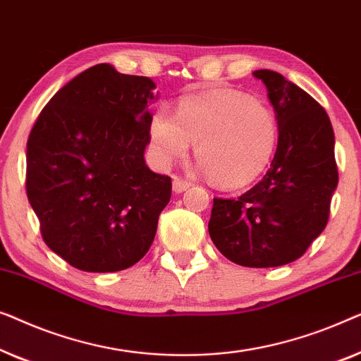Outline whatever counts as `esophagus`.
<instances>
[{"mask_svg":"<svg viewBox=\"0 0 361 361\" xmlns=\"http://www.w3.org/2000/svg\"><path fill=\"white\" fill-rule=\"evenodd\" d=\"M190 186H191L190 181H186V180H183V178H178V176H175V178H173V191H175V192L186 191Z\"/></svg>","mask_w":361,"mask_h":361,"instance_id":"esophagus-1","label":"esophagus"}]
</instances>
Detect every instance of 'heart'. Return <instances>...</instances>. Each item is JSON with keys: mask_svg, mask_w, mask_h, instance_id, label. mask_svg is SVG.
Here are the masks:
<instances>
[{"mask_svg": "<svg viewBox=\"0 0 361 361\" xmlns=\"http://www.w3.org/2000/svg\"><path fill=\"white\" fill-rule=\"evenodd\" d=\"M150 147L157 161L170 165L196 142V159L224 188L253 181L275 154L278 123L273 111L233 90L211 91L180 101L175 116L165 106L152 114Z\"/></svg>", "mask_w": 361, "mask_h": 361, "instance_id": "1", "label": "heart"}]
</instances>
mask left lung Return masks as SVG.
<instances>
[{
    "mask_svg": "<svg viewBox=\"0 0 361 361\" xmlns=\"http://www.w3.org/2000/svg\"><path fill=\"white\" fill-rule=\"evenodd\" d=\"M278 123L270 170L237 200L214 197L209 235L222 255L250 268L281 267L304 255L326 229L338 183L335 137L326 109L271 70H257Z\"/></svg>",
    "mask_w": 361,
    "mask_h": 361,
    "instance_id": "1",
    "label": "left lung"
}]
</instances>
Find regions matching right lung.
<instances>
[{"label":"right lung","mask_w":361,"mask_h":361,"mask_svg":"<svg viewBox=\"0 0 361 361\" xmlns=\"http://www.w3.org/2000/svg\"><path fill=\"white\" fill-rule=\"evenodd\" d=\"M155 83L94 65L45 104L27 139V200L52 252L81 271L135 265L171 180L145 165Z\"/></svg>","instance_id":"right-lung-1"}]
</instances>
